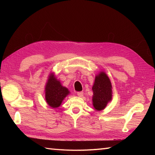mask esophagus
<instances>
[{
    "label": "esophagus",
    "instance_id": "obj_1",
    "mask_svg": "<svg viewBox=\"0 0 155 155\" xmlns=\"http://www.w3.org/2000/svg\"><path fill=\"white\" fill-rule=\"evenodd\" d=\"M77 95L79 97H83V91H78V92H77Z\"/></svg>",
    "mask_w": 155,
    "mask_h": 155
}]
</instances>
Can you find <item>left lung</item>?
Here are the masks:
<instances>
[{
    "mask_svg": "<svg viewBox=\"0 0 155 155\" xmlns=\"http://www.w3.org/2000/svg\"><path fill=\"white\" fill-rule=\"evenodd\" d=\"M93 106L96 111L105 108L107 103L112 99V86L108 76L101 72L96 76L92 87Z\"/></svg>",
    "mask_w": 155,
    "mask_h": 155,
    "instance_id": "1",
    "label": "left lung"
}]
</instances>
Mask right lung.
Wrapping results in <instances>:
<instances>
[{"mask_svg":"<svg viewBox=\"0 0 155 155\" xmlns=\"http://www.w3.org/2000/svg\"><path fill=\"white\" fill-rule=\"evenodd\" d=\"M69 94L68 89L61 85L60 81L54 77V73H51L45 86V99L47 104L52 108H57Z\"/></svg>","mask_w":155,"mask_h":155,"instance_id":"obj_1","label":"right lung"}]
</instances>
